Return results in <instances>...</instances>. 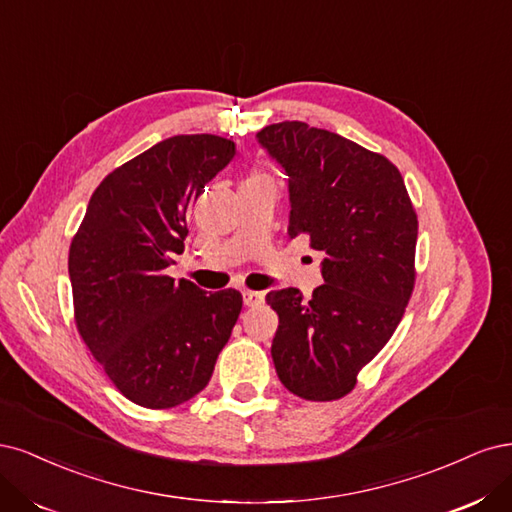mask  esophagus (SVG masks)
<instances>
[{
    "label": "esophagus",
    "mask_w": 512,
    "mask_h": 512,
    "mask_svg": "<svg viewBox=\"0 0 512 512\" xmlns=\"http://www.w3.org/2000/svg\"><path fill=\"white\" fill-rule=\"evenodd\" d=\"M242 300H244V304H246V306H259V304L263 302V293H259V291H249V289H246V291L242 293Z\"/></svg>",
    "instance_id": "esophagus-1"
}]
</instances>
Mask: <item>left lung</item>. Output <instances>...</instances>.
Returning a JSON list of instances; mask_svg holds the SVG:
<instances>
[{"label": "left lung", "instance_id": "8db88e82", "mask_svg": "<svg viewBox=\"0 0 512 512\" xmlns=\"http://www.w3.org/2000/svg\"><path fill=\"white\" fill-rule=\"evenodd\" d=\"M259 144L289 176V236L325 255L323 283L270 291L276 374L291 393L332 402L389 342L415 289L417 212L393 163L302 121L263 127Z\"/></svg>", "mask_w": 512, "mask_h": 512}]
</instances>
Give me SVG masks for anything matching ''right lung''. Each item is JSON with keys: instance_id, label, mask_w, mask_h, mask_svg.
Instances as JSON below:
<instances>
[{"instance_id": "1", "label": "right lung", "mask_w": 512, "mask_h": 512, "mask_svg": "<svg viewBox=\"0 0 512 512\" xmlns=\"http://www.w3.org/2000/svg\"><path fill=\"white\" fill-rule=\"evenodd\" d=\"M236 155L212 134L172 136L112 170L70 244L74 321L127 400L172 408L200 393L242 310L166 274L185 251L187 210Z\"/></svg>"}]
</instances>
